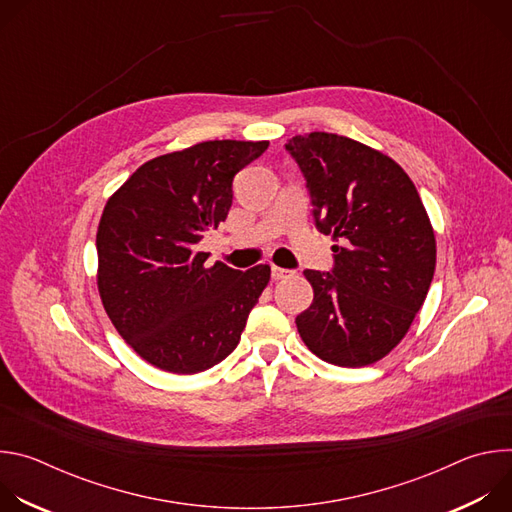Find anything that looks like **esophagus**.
Instances as JSON below:
<instances>
[{"instance_id": "obj_1", "label": "esophagus", "mask_w": 512, "mask_h": 512, "mask_svg": "<svg viewBox=\"0 0 512 512\" xmlns=\"http://www.w3.org/2000/svg\"><path fill=\"white\" fill-rule=\"evenodd\" d=\"M291 271L289 269H283V267H277V265H271V277L273 279H285L289 277Z\"/></svg>"}]
</instances>
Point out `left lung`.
I'll return each instance as SVG.
<instances>
[{
    "label": "left lung",
    "instance_id": "8db88e82",
    "mask_svg": "<svg viewBox=\"0 0 512 512\" xmlns=\"http://www.w3.org/2000/svg\"><path fill=\"white\" fill-rule=\"evenodd\" d=\"M285 150L306 178L320 233L332 235V271L306 269L314 302L298 318L306 346L330 364L358 369L407 334L435 271V237L405 170L344 135L314 131Z\"/></svg>",
    "mask_w": 512,
    "mask_h": 512
}]
</instances>
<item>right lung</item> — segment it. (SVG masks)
<instances>
[{
  "instance_id": "obj_1",
  "label": "right lung",
  "mask_w": 512,
  "mask_h": 512,
  "mask_svg": "<svg viewBox=\"0 0 512 512\" xmlns=\"http://www.w3.org/2000/svg\"><path fill=\"white\" fill-rule=\"evenodd\" d=\"M269 141L214 139L139 166L107 200L97 285L121 338L154 367L192 375L225 360L269 283V265H206L204 233L233 204V178Z\"/></svg>"
}]
</instances>
